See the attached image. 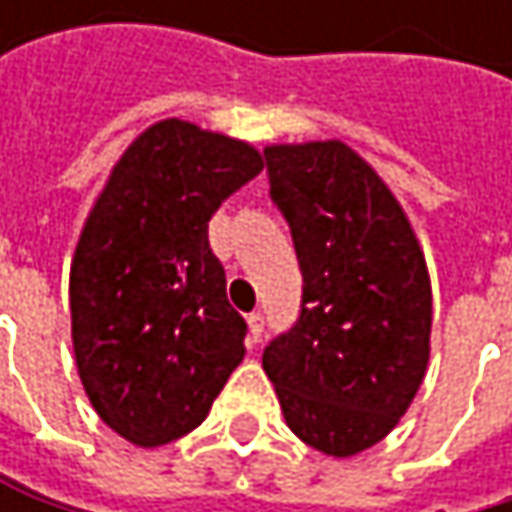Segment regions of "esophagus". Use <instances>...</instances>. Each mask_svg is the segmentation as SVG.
Returning a JSON list of instances; mask_svg holds the SVG:
<instances>
[{
	"instance_id": "1",
	"label": "esophagus",
	"mask_w": 512,
	"mask_h": 512,
	"mask_svg": "<svg viewBox=\"0 0 512 512\" xmlns=\"http://www.w3.org/2000/svg\"><path fill=\"white\" fill-rule=\"evenodd\" d=\"M263 326H266V317L260 314V311H252L249 314V341L257 344L260 341V335H263Z\"/></svg>"
}]
</instances>
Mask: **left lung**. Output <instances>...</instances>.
<instances>
[{
	"label": "left lung",
	"mask_w": 512,
	"mask_h": 512,
	"mask_svg": "<svg viewBox=\"0 0 512 512\" xmlns=\"http://www.w3.org/2000/svg\"><path fill=\"white\" fill-rule=\"evenodd\" d=\"M263 159L302 269L299 317L269 341L263 370L305 445L353 457L397 427L424 382V252L391 189L344 142L272 145Z\"/></svg>",
	"instance_id": "8db88e82"
}]
</instances>
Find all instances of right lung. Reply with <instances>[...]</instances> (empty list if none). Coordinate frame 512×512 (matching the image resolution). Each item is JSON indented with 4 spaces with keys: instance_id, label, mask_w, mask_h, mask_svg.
<instances>
[{
    "instance_id": "obj_1",
    "label": "right lung",
    "mask_w": 512,
    "mask_h": 512,
    "mask_svg": "<svg viewBox=\"0 0 512 512\" xmlns=\"http://www.w3.org/2000/svg\"><path fill=\"white\" fill-rule=\"evenodd\" d=\"M252 145L159 121L118 159L76 243L70 335L94 412L139 448L192 433L246 356L207 225L260 174Z\"/></svg>"
}]
</instances>
